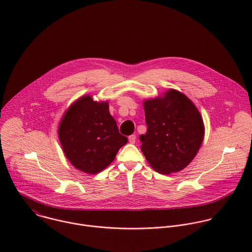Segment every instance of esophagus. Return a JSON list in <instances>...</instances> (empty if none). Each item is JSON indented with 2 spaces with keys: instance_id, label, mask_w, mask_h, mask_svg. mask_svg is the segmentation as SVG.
<instances>
[{
  "instance_id": "esophagus-1",
  "label": "esophagus",
  "mask_w": 252,
  "mask_h": 252,
  "mask_svg": "<svg viewBox=\"0 0 252 252\" xmlns=\"http://www.w3.org/2000/svg\"><path fill=\"white\" fill-rule=\"evenodd\" d=\"M135 139H136V136L134 134H131L128 136V141H129V143H131V145H133V143L135 142Z\"/></svg>"
}]
</instances>
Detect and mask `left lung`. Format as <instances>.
<instances>
[{"mask_svg":"<svg viewBox=\"0 0 252 252\" xmlns=\"http://www.w3.org/2000/svg\"><path fill=\"white\" fill-rule=\"evenodd\" d=\"M148 131L140 134V150L151 166L169 174L184 169L197 154L204 135L195 105L184 94L167 91L143 102Z\"/></svg>","mask_w":252,"mask_h":252,"instance_id":"8db88e82","label":"left lung"}]
</instances>
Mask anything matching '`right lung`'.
I'll list each match as a JSON object with an SVG mask.
<instances>
[{
    "mask_svg": "<svg viewBox=\"0 0 252 252\" xmlns=\"http://www.w3.org/2000/svg\"><path fill=\"white\" fill-rule=\"evenodd\" d=\"M59 137L69 162L90 174L111 164L127 142L110 114L109 103L94 101L90 95L69 106L60 124Z\"/></svg>",
    "mask_w": 252,
    "mask_h": 252,
    "instance_id": "obj_1",
    "label": "right lung"
}]
</instances>
